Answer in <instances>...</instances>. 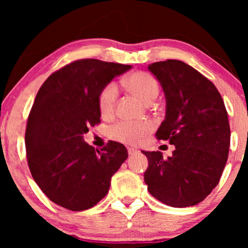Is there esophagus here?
<instances>
[{
  "mask_svg": "<svg viewBox=\"0 0 248 248\" xmlns=\"http://www.w3.org/2000/svg\"><path fill=\"white\" fill-rule=\"evenodd\" d=\"M138 153H139L138 149H134V148H128V155H129V156L136 155Z\"/></svg>",
  "mask_w": 248,
  "mask_h": 248,
  "instance_id": "obj_1",
  "label": "esophagus"
}]
</instances>
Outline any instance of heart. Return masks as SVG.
Returning a JSON list of instances; mask_svg holds the SVG:
<instances>
[{
	"label": "heart",
	"instance_id": "obj_1",
	"mask_svg": "<svg viewBox=\"0 0 248 248\" xmlns=\"http://www.w3.org/2000/svg\"><path fill=\"white\" fill-rule=\"evenodd\" d=\"M126 85L135 95H138L142 101L148 102L155 100L158 95L157 81L152 75L147 72H135L127 77ZM119 90L116 84L110 82L102 88L99 95V108L102 115H110L114 112L116 100H118ZM153 124L150 122H132L121 121L110 128V136L114 140L124 143L135 144L152 130Z\"/></svg>",
	"mask_w": 248,
	"mask_h": 248
}]
</instances>
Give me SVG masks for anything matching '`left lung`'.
Masks as SVG:
<instances>
[{"mask_svg":"<svg viewBox=\"0 0 248 248\" xmlns=\"http://www.w3.org/2000/svg\"><path fill=\"white\" fill-rule=\"evenodd\" d=\"M166 96V118L158 140L175 146L164 160L161 152L148 158L144 183L166 205L187 207L204 201L217 186L230 148L229 118L217 87L192 66L176 59L148 65Z\"/></svg>","mask_w":248,"mask_h":248,"instance_id":"1","label":"left lung"}]
</instances>
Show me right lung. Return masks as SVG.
Instances as JSON below:
<instances>
[{
  "label": "right lung",
  "instance_id": "1",
  "mask_svg": "<svg viewBox=\"0 0 248 248\" xmlns=\"http://www.w3.org/2000/svg\"><path fill=\"white\" fill-rule=\"evenodd\" d=\"M132 65L81 59L62 67L37 93L25 132L31 175L50 201L84 211L108 193L112 176L127 160L124 144L109 141L101 152L84 140L100 122L99 95Z\"/></svg>",
  "mask_w": 248,
  "mask_h": 248
}]
</instances>
